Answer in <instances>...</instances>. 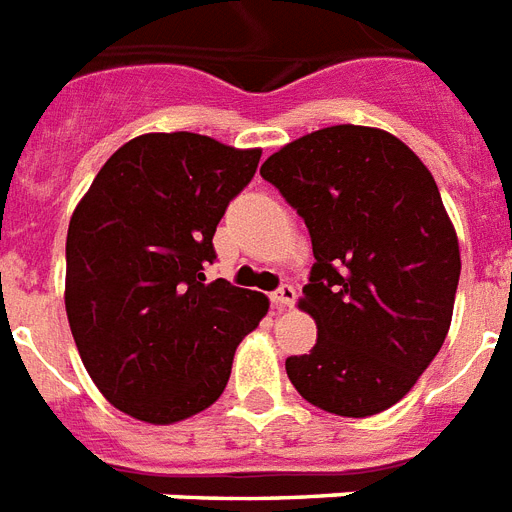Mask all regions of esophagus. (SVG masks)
I'll return each instance as SVG.
<instances>
[{"instance_id": "obj_1", "label": "esophagus", "mask_w": 512, "mask_h": 512, "mask_svg": "<svg viewBox=\"0 0 512 512\" xmlns=\"http://www.w3.org/2000/svg\"><path fill=\"white\" fill-rule=\"evenodd\" d=\"M293 301H296V288H293V285H282L280 290L272 293V304H275L277 309H288V306H293Z\"/></svg>"}]
</instances>
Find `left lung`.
I'll list each match as a JSON object with an SVG mask.
<instances>
[{"instance_id": "1", "label": "left lung", "mask_w": 512, "mask_h": 512, "mask_svg": "<svg viewBox=\"0 0 512 512\" xmlns=\"http://www.w3.org/2000/svg\"><path fill=\"white\" fill-rule=\"evenodd\" d=\"M261 177L304 216L317 264L298 309L317 325L285 359L306 402L370 418L410 394L447 338L460 243L431 171L391 132L338 124L272 153Z\"/></svg>"}]
</instances>
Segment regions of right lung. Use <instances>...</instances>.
Segmentation results:
<instances>
[{
    "label": "right lung",
    "mask_w": 512,
    "mask_h": 512,
    "mask_svg": "<svg viewBox=\"0 0 512 512\" xmlns=\"http://www.w3.org/2000/svg\"><path fill=\"white\" fill-rule=\"evenodd\" d=\"M259 147L150 132L110 155L65 240V312L100 394L134 420L171 425L208 410L237 343L269 298L206 282L224 208L259 166Z\"/></svg>",
    "instance_id": "right-lung-1"
}]
</instances>
